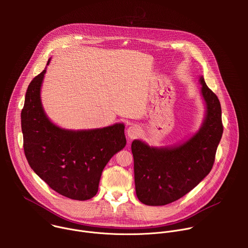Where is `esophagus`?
Returning <instances> with one entry per match:
<instances>
[{
	"mask_svg": "<svg viewBox=\"0 0 248 248\" xmlns=\"http://www.w3.org/2000/svg\"><path fill=\"white\" fill-rule=\"evenodd\" d=\"M139 133H140V128L137 125H132L127 128V135L130 139L135 138L136 136L139 135Z\"/></svg>",
	"mask_w": 248,
	"mask_h": 248,
	"instance_id": "esophagus-1",
	"label": "esophagus"
}]
</instances>
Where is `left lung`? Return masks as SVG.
Wrapping results in <instances>:
<instances>
[{
	"label": "left lung",
	"mask_w": 248,
	"mask_h": 248,
	"mask_svg": "<svg viewBox=\"0 0 248 248\" xmlns=\"http://www.w3.org/2000/svg\"><path fill=\"white\" fill-rule=\"evenodd\" d=\"M206 116L199 131L183 144L150 147L133 140L134 183L137 198L150 206H163L192 190L210 172L223 134L222 110L217 95L200 78Z\"/></svg>",
	"instance_id": "1"
}]
</instances>
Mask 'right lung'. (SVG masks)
Returning a JSON list of instances; mask_svg holds the SVG:
<instances>
[{
  "label": "right lung",
  "mask_w": 248,
  "mask_h": 248,
  "mask_svg": "<svg viewBox=\"0 0 248 248\" xmlns=\"http://www.w3.org/2000/svg\"><path fill=\"white\" fill-rule=\"evenodd\" d=\"M45 73L46 68L32 79L25 94L21 111L25 157L39 178L61 195L90 199L98 191L105 166L126 144L124 125L88 130L57 126L47 118L41 104Z\"/></svg>",
  "instance_id": "1"
}]
</instances>
